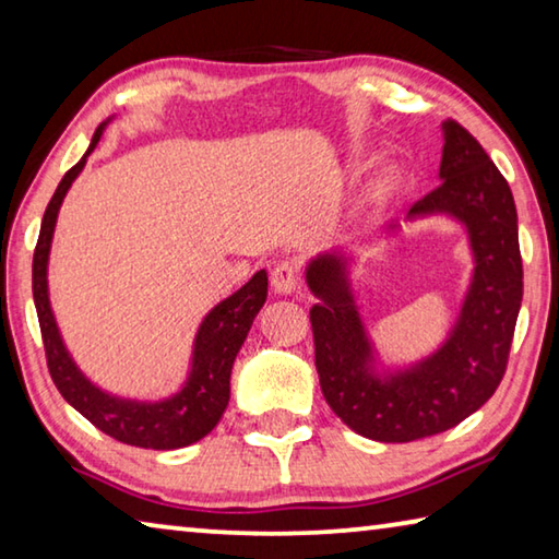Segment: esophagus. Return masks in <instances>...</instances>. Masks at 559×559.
<instances>
[{"label": "esophagus", "instance_id": "1", "mask_svg": "<svg viewBox=\"0 0 559 559\" xmlns=\"http://www.w3.org/2000/svg\"><path fill=\"white\" fill-rule=\"evenodd\" d=\"M271 286L278 296H290L298 288V266L293 261H283L271 271Z\"/></svg>", "mask_w": 559, "mask_h": 559}]
</instances>
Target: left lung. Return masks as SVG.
<instances>
[{"label":"left lung","instance_id":"obj_1","mask_svg":"<svg viewBox=\"0 0 559 559\" xmlns=\"http://www.w3.org/2000/svg\"><path fill=\"white\" fill-rule=\"evenodd\" d=\"M439 187L404 216L382 226L447 216L466 234L473 261L468 286L447 337L412 362H384L357 302L355 253L330 249L308 261L306 283L320 390L359 437L404 443L453 429L478 412L503 380L523 300L518 212L503 175L459 122H441Z\"/></svg>","mask_w":559,"mask_h":559}]
</instances>
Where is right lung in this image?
I'll list each match as a JSON object with an SVG mask.
<instances>
[{
    "label": "right lung",
    "mask_w": 559,
    "mask_h": 559,
    "mask_svg": "<svg viewBox=\"0 0 559 559\" xmlns=\"http://www.w3.org/2000/svg\"><path fill=\"white\" fill-rule=\"evenodd\" d=\"M112 118L116 116L103 120L96 128L86 155L63 175L49 206H46L32 266L34 306L36 316H39L51 380L75 412H81L103 433L130 443V447L157 451L182 449L204 439L219 424L226 404H229L234 359L239 355L246 335H249L253 318L259 316L263 302H266L269 273L263 269L253 273L239 290L216 302L210 313L202 318L192 343L187 377L175 394L163 396V400H130V396L110 394L100 390L96 382H91L81 367L75 365L61 337L59 323H56L49 298V257L56 219H59L66 194H69L75 177L83 173L88 155L100 143L103 132H106Z\"/></svg>",
    "instance_id": "add662e5"
}]
</instances>
